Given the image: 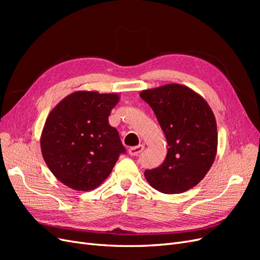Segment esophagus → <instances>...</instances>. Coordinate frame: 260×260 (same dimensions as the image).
Instances as JSON below:
<instances>
[{"mask_svg": "<svg viewBox=\"0 0 260 260\" xmlns=\"http://www.w3.org/2000/svg\"><path fill=\"white\" fill-rule=\"evenodd\" d=\"M144 149V145L143 144H140V145H138V146H133V147H130L129 148V154L131 155V156H137L138 154H140L141 152H142Z\"/></svg>", "mask_w": 260, "mask_h": 260, "instance_id": "obj_1", "label": "esophagus"}]
</instances>
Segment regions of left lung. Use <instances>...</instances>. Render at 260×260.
Returning <instances> with one entry per match:
<instances>
[{
	"instance_id": "1",
	"label": "left lung",
	"mask_w": 260,
	"mask_h": 260,
	"mask_svg": "<svg viewBox=\"0 0 260 260\" xmlns=\"http://www.w3.org/2000/svg\"><path fill=\"white\" fill-rule=\"evenodd\" d=\"M167 139L168 152L158 168L145 170L148 184L165 194L183 193L199 184L215 161L217 123L207 102L186 85L165 84L141 91Z\"/></svg>"
}]
</instances>
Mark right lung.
<instances>
[{
  "label": "right lung",
  "instance_id": "add662e5",
  "mask_svg": "<svg viewBox=\"0 0 260 260\" xmlns=\"http://www.w3.org/2000/svg\"><path fill=\"white\" fill-rule=\"evenodd\" d=\"M117 93L76 91L62 99L46 118L41 133L45 164L61 183L91 191L111 175L125 153L108 116L119 102Z\"/></svg>",
  "mask_w": 260,
  "mask_h": 260
}]
</instances>
